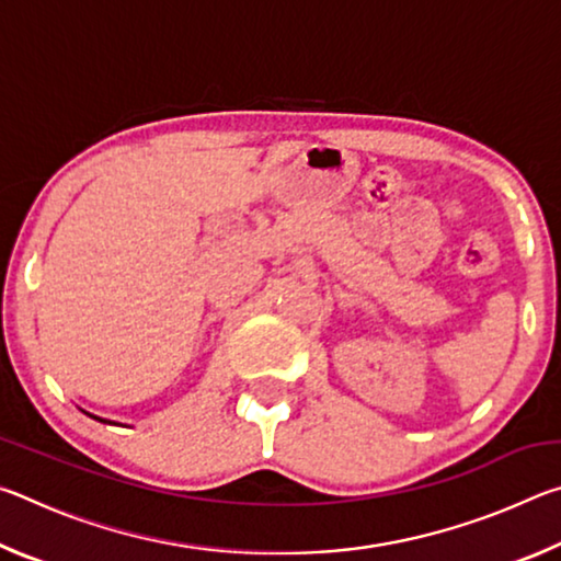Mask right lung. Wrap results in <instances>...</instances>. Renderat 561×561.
I'll list each match as a JSON object with an SVG mask.
<instances>
[{"label": "right lung", "instance_id": "1", "mask_svg": "<svg viewBox=\"0 0 561 561\" xmlns=\"http://www.w3.org/2000/svg\"><path fill=\"white\" fill-rule=\"evenodd\" d=\"M93 417H96V415H93ZM96 421H103V417H96ZM103 423H106V421H103Z\"/></svg>", "mask_w": 561, "mask_h": 561}]
</instances>
